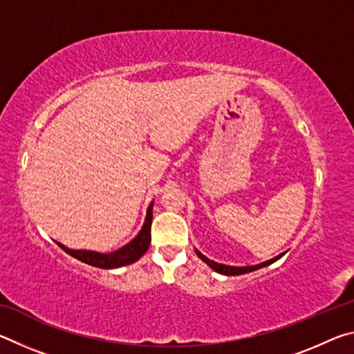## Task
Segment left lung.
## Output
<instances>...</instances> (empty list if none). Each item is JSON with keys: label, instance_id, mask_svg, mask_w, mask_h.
Here are the masks:
<instances>
[{"label": "left lung", "instance_id": "obj_1", "mask_svg": "<svg viewBox=\"0 0 354 354\" xmlns=\"http://www.w3.org/2000/svg\"><path fill=\"white\" fill-rule=\"evenodd\" d=\"M195 251H196V254H198L200 259H201L203 262H206L207 266L212 268V270H215L217 273H221V274H227V277H236V274H243V273H250V272L259 270V268L270 266V263H273L274 261H278L279 257H283V256L286 254V253H281V254H278L277 257H273V259H270V261H266V262H261V263H257V266H248V267H232V266H225V263H217V262H214V261H211V259H207V257H206L205 254H201L198 250H195Z\"/></svg>", "mask_w": 354, "mask_h": 354}]
</instances>
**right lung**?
<instances>
[{
  "label": "right lung",
  "instance_id": "obj_1",
  "mask_svg": "<svg viewBox=\"0 0 354 354\" xmlns=\"http://www.w3.org/2000/svg\"><path fill=\"white\" fill-rule=\"evenodd\" d=\"M151 221H153V203L148 206L145 223H143L142 230L133 241L124 245V247L118 248L112 253H98V251H88V250H70L65 245L56 242L65 253L76 257L77 261L86 262L88 266L98 267V268H118L123 266H129L147 253L151 242Z\"/></svg>",
  "mask_w": 354,
  "mask_h": 354
}]
</instances>
